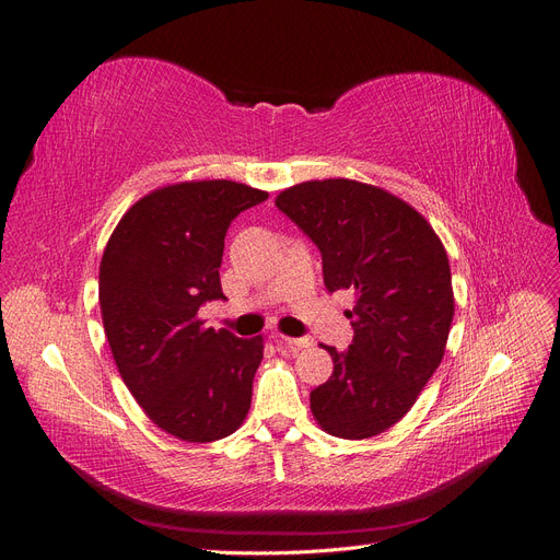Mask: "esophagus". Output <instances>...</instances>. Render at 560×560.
<instances>
[{"label":"esophagus","mask_w":560,"mask_h":560,"mask_svg":"<svg viewBox=\"0 0 560 560\" xmlns=\"http://www.w3.org/2000/svg\"><path fill=\"white\" fill-rule=\"evenodd\" d=\"M278 341L290 346V348H311L313 346V338L308 336H301V338H292V336H278Z\"/></svg>","instance_id":"obj_1"}]
</instances>
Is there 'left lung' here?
I'll list each match as a JSON object with an SVG mask.
<instances>
[{
    "instance_id": "left-lung-1",
    "label": "left lung",
    "mask_w": 560,
    "mask_h": 560,
    "mask_svg": "<svg viewBox=\"0 0 560 560\" xmlns=\"http://www.w3.org/2000/svg\"><path fill=\"white\" fill-rule=\"evenodd\" d=\"M322 254L329 292L354 290L348 350L311 393L317 425L341 439L389 430L442 364L455 313L446 249L428 219L381 186L313 179L276 198Z\"/></svg>"
}]
</instances>
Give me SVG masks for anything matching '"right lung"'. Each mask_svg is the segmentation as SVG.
<instances>
[{
  "instance_id": "right-lung-1",
  "label": "right lung",
  "mask_w": 560,
  "mask_h": 560,
  "mask_svg": "<svg viewBox=\"0 0 560 560\" xmlns=\"http://www.w3.org/2000/svg\"><path fill=\"white\" fill-rule=\"evenodd\" d=\"M266 191L231 179L179 182L140 198L100 261V311L124 383L156 428L208 444L243 425L264 338L214 331L202 303L226 299L224 238Z\"/></svg>"
}]
</instances>
